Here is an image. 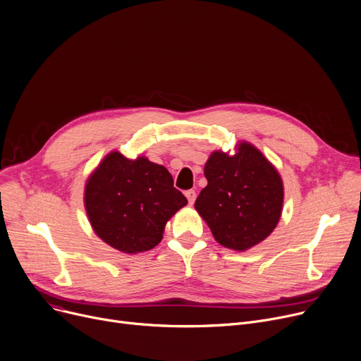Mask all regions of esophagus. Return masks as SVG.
<instances>
[{"mask_svg":"<svg viewBox=\"0 0 361 361\" xmlns=\"http://www.w3.org/2000/svg\"><path fill=\"white\" fill-rule=\"evenodd\" d=\"M185 197H187L188 203L193 204L195 200H196V192H195V190H187V192H185Z\"/></svg>","mask_w":361,"mask_h":361,"instance_id":"1","label":"esophagus"}]
</instances>
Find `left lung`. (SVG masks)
I'll list each match as a JSON object with an SVG mask.
<instances>
[{
	"label": "left lung",
	"instance_id": "1",
	"mask_svg": "<svg viewBox=\"0 0 361 361\" xmlns=\"http://www.w3.org/2000/svg\"><path fill=\"white\" fill-rule=\"evenodd\" d=\"M207 185L195 207L226 249L244 252L267 238L281 218L283 185L262 152L241 142L235 155L216 150L204 165Z\"/></svg>",
	"mask_w": 361,
	"mask_h": 361
}]
</instances>
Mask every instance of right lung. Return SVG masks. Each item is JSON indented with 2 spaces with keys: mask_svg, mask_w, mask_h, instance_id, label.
Wrapping results in <instances>:
<instances>
[{
  "mask_svg": "<svg viewBox=\"0 0 361 361\" xmlns=\"http://www.w3.org/2000/svg\"><path fill=\"white\" fill-rule=\"evenodd\" d=\"M187 204L173 176L145 157L111 152L85 187V206L97 235L123 253H142L162 240L168 219Z\"/></svg>",
  "mask_w": 361,
  "mask_h": 361,
  "instance_id": "add662e5",
  "label": "right lung"
}]
</instances>
